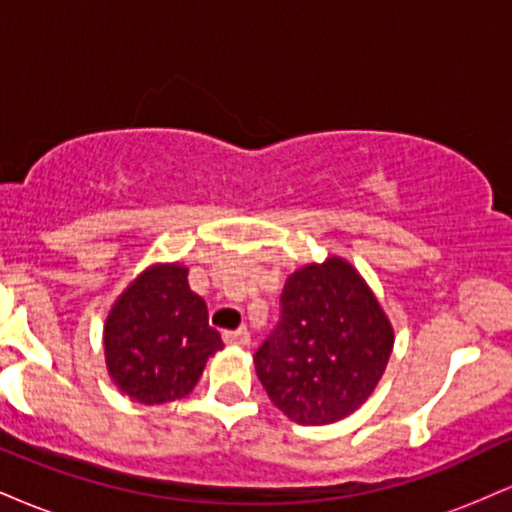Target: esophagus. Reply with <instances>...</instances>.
I'll use <instances>...</instances> for the list:
<instances>
[{"label": "esophagus", "mask_w": 512, "mask_h": 512, "mask_svg": "<svg viewBox=\"0 0 512 512\" xmlns=\"http://www.w3.org/2000/svg\"><path fill=\"white\" fill-rule=\"evenodd\" d=\"M223 342L236 344V346H248L250 344V332L245 327H238L233 332H223Z\"/></svg>", "instance_id": "1"}]
</instances>
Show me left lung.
I'll list each match as a JSON object with an SVG mask.
<instances>
[{"instance_id": "1", "label": "left lung", "mask_w": 512, "mask_h": 512, "mask_svg": "<svg viewBox=\"0 0 512 512\" xmlns=\"http://www.w3.org/2000/svg\"><path fill=\"white\" fill-rule=\"evenodd\" d=\"M395 332L363 276L342 257L296 269L281 317L255 354L272 402L303 426L354 414L390 361Z\"/></svg>"}]
</instances>
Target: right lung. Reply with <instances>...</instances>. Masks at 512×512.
<instances>
[{"label": "right lung", "instance_id": "obj_1", "mask_svg": "<svg viewBox=\"0 0 512 512\" xmlns=\"http://www.w3.org/2000/svg\"><path fill=\"white\" fill-rule=\"evenodd\" d=\"M110 378L139 404L190 395L207 358L223 349L207 303L187 284V267L154 264L122 291L103 327Z\"/></svg>", "mask_w": 512, "mask_h": 512}]
</instances>
